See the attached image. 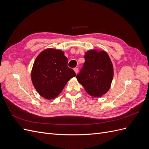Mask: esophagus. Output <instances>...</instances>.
Wrapping results in <instances>:
<instances>
[{
  "mask_svg": "<svg viewBox=\"0 0 149 149\" xmlns=\"http://www.w3.org/2000/svg\"><path fill=\"white\" fill-rule=\"evenodd\" d=\"M74 72L76 73V74H77L78 72V68H74Z\"/></svg>",
  "mask_w": 149,
  "mask_h": 149,
  "instance_id": "esophagus-1",
  "label": "esophagus"
}]
</instances>
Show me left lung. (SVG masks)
I'll use <instances>...</instances> for the list:
<instances>
[{
	"mask_svg": "<svg viewBox=\"0 0 149 149\" xmlns=\"http://www.w3.org/2000/svg\"><path fill=\"white\" fill-rule=\"evenodd\" d=\"M84 59L76 78L89 95L101 97L109 91L113 78V66L110 58L104 51L91 49L85 53Z\"/></svg>",
	"mask_w": 149,
	"mask_h": 149,
	"instance_id": "1",
	"label": "left lung"
}]
</instances>
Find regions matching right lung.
Wrapping results in <instances>:
<instances>
[{
  "instance_id": "obj_1",
  "label": "right lung",
  "mask_w": 149,
  "mask_h": 149,
  "mask_svg": "<svg viewBox=\"0 0 149 149\" xmlns=\"http://www.w3.org/2000/svg\"><path fill=\"white\" fill-rule=\"evenodd\" d=\"M68 59L63 52L48 48L40 53L33 63L31 73L32 83L37 92L47 100L57 97L67 82L76 76L68 67Z\"/></svg>"
}]
</instances>
